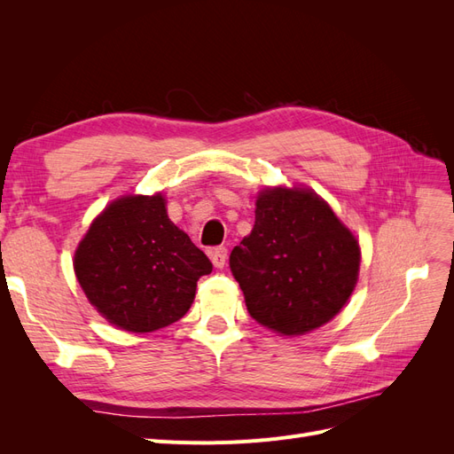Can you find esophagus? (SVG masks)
<instances>
[{"label": "esophagus", "instance_id": "34e87169", "mask_svg": "<svg viewBox=\"0 0 454 454\" xmlns=\"http://www.w3.org/2000/svg\"><path fill=\"white\" fill-rule=\"evenodd\" d=\"M210 259L215 269H223L227 261V248H222V246H219V248L210 250Z\"/></svg>", "mask_w": 454, "mask_h": 454}]
</instances>
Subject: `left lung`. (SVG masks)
Wrapping results in <instances>:
<instances>
[{"mask_svg": "<svg viewBox=\"0 0 454 454\" xmlns=\"http://www.w3.org/2000/svg\"><path fill=\"white\" fill-rule=\"evenodd\" d=\"M255 322L301 335L329 322L354 292L360 246L310 189H265L255 225L229 257Z\"/></svg>", "mask_w": 454, "mask_h": 454, "instance_id": "obj_1", "label": "left lung"}]
</instances>
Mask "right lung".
Wrapping results in <instances>:
<instances>
[{"label":"right lung","instance_id":"obj_1","mask_svg":"<svg viewBox=\"0 0 454 454\" xmlns=\"http://www.w3.org/2000/svg\"><path fill=\"white\" fill-rule=\"evenodd\" d=\"M74 267L98 312L134 333L180 320L199 278L212 272L210 259L168 219L162 195L109 204L81 240Z\"/></svg>","mask_w":454,"mask_h":454}]
</instances>
